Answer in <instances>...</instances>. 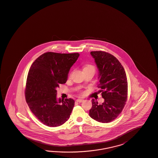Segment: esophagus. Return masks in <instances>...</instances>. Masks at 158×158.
<instances>
[{"label":"esophagus","instance_id":"1","mask_svg":"<svg viewBox=\"0 0 158 158\" xmlns=\"http://www.w3.org/2000/svg\"><path fill=\"white\" fill-rule=\"evenodd\" d=\"M76 101L77 102L81 103V102H83L84 101V100L83 99H81V98H77V99H76Z\"/></svg>","mask_w":158,"mask_h":158}]
</instances>
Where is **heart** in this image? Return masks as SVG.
I'll use <instances>...</instances> for the list:
<instances>
[{"instance_id":"obj_1","label":"heart","mask_w":158,"mask_h":158,"mask_svg":"<svg viewBox=\"0 0 158 158\" xmlns=\"http://www.w3.org/2000/svg\"><path fill=\"white\" fill-rule=\"evenodd\" d=\"M87 69H94V66L91 64H86L84 66L83 71L87 70Z\"/></svg>"}]
</instances>
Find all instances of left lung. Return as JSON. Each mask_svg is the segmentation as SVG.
<instances>
[{
  "mask_svg": "<svg viewBox=\"0 0 158 158\" xmlns=\"http://www.w3.org/2000/svg\"><path fill=\"white\" fill-rule=\"evenodd\" d=\"M97 65L100 88L104 102L101 104L94 99L89 110L91 118L107 123L115 120L123 111L127 100L128 82L125 70L114 56L102 51L90 52Z\"/></svg>",
  "mask_w": 158,
  "mask_h": 158,
  "instance_id": "obj_1",
  "label": "left lung"
}]
</instances>
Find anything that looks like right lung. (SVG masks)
I'll return each mask as SVG.
<instances>
[{"label":"right lung","instance_id":"obj_1","mask_svg":"<svg viewBox=\"0 0 158 158\" xmlns=\"http://www.w3.org/2000/svg\"><path fill=\"white\" fill-rule=\"evenodd\" d=\"M79 56V53L48 52L35 60L30 68L26 100L33 114L47 126L58 127L70 117L75 101L72 98L58 100L56 89L65 83L71 66Z\"/></svg>","mask_w":158,"mask_h":158}]
</instances>
